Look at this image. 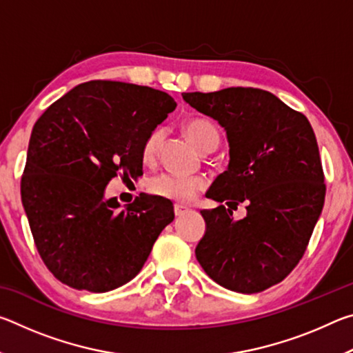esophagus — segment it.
Returning a JSON list of instances; mask_svg holds the SVG:
<instances>
[{
  "label": "esophagus",
  "mask_w": 353,
  "mask_h": 353,
  "mask_svg": "<svg viewBox=\"0 0 353 353\" xmlns=\"http://www.w3.org/2000/svg\"><path fill=\"white\" fill-rule=\"evenodd\" d=\"M188 212V207H185V205H181V204H176L174 205V214L176 216H183L185 213Z\"/></svg>",
  "instance_id": "obj_1"
}]
</instances>
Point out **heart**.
<instances>
[{"instance_id": "1", "label": "heart", "mask_w": 353, "mask_h": 353, "mask_svg": "<svg viewBox=\"0 0 353 353\" xmlns=\"http://www.w3.org/2000/svg\"><path fill=\"white\" fill-rule=\"evenodd\" d=\"M183 132L188 140L199 149L207 151L208 148L219 143V134L216 128L207 119H190L185 123ZM163 140V130L154 129L149 132L141 145V159L145 163H152L157 157L160 143ZM204 188V181L201 177H188L179 174H159L149 179L148 190L149 193L166 201L177 202V204H187L193 201L194 196Z\"/></svg>"}]
</instances>
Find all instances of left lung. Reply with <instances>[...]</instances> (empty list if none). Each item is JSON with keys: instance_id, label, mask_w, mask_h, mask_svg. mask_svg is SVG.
<instances>
[{"instance_id": "8db88e82", "label": "left lung", "mask_w": 353, "mask_h": 353, "mask_svg": "<svg viewBox=\"0 0 353 353\" xmlns=\"http://www.w3.org/2000/svg\"><path fill=\"white\" fill-rule=\"evenodd\" d=\"M182 98L224 128L230 155L205 194L229 208L201 212L205 234L196 259L227 290L265 291L294 270L324 207V172L312 124L260 88L230 87ZM240 201L248 204V214L235 221L231 208Z\"/></svg>"}]
</instances>
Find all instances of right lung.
<instances>
[{"label": "right lung", "instance_id": "add662e5", "mask_svg": "<svg viewBox=\"0 0 353 353\" xmlns=\"http://www.w3.org/2000/svg\"><path fill=\"white\" fill-rule=\"evenodd\" d=\"M176 105L151 87L90 81L34 124L21 202L41 260L62 283L92 292L128 283L174 219L171 201L141 193L121 208L104 193L118 174H143V141Z\"/></svg>", "mask_w": 353, "mask_h": 353}]
</instances>
